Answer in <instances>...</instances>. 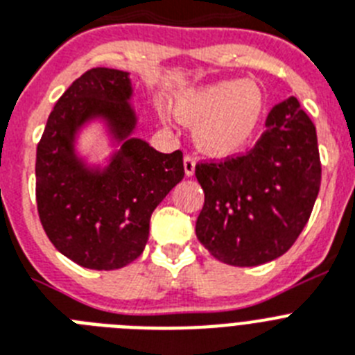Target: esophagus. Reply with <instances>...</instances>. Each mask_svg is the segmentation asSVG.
I'll list each match as a JSON object with an SVG mask.
<instances>
[{
  "label": "esophagus",
  "instance_id": "1",
  "mask_svg": "<svg viewBox=\"0 0 355 355\" xmlns=\"http://www.w3.org/2000/svg\"><path fill=\"white\" fill-rule=\"evenodd\" d=\"M195 159L193 157H184V171H186V177H193L195 175Z\"/></svg>",
  "mask_w": 355,
  "mask_h": 355
}]
</instances>
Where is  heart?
Masks as SVG:
<instances>
[{"mask_svg":"<svg viewBox=\"0 0 355 355\" xmlns=\"http://www.w3.org/2000/svg\"><path fill=\"white\" fill-rule=\"evenodd\" d=\"M173 108L180 121L196 124V146L205 155L222 159L243 150L254 137L265 97L256 83L233 79L182 92Z\"/></svg>","mask_w":355,"mask_h":355,"instance_id":"obj_1","label":"heart"}]
</instances>
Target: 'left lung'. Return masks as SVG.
Instances as JSON below:
<instances>
[{
    "label": "left lung",
    "instance_id": "8db88e82",
    "mask_svg": "<svg viewBox=\"0 0 355 355\" xmlns=\"http://www.w3.org/2000/svg\"><path fill=\"white\" fill-rule=\"evenodd\" d=\"M195 175L205 195L195 227L202 245L234 267L276 260L296 242L320 193L315 126L288 97L270 110L251 151L196 164Z\"/></svg>",
    "mask_w": 355,
    "mask_h": 355
}]
</instances>
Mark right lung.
Returning <instances> with one entry per match:
<instances>
[{"mask_svg": "<svg viewBox=\"0 0 355 355\" xmlns=\"http://www.w3.org/2000/svg\"><path fill=\"white\" fill-rule=\"evenodd\" d=\"M130 73L92 68L53 106L35 155V200L61 254L95 270L121 269L144 251L155 207L184 178L182 151L160 153L137 128ZM101 120L119 150L88 166L75 151L80 128Z\"/></svg>", "mask_w": 355, "mask_h": 355, "instance_id": "right-lung-1", "label": "right lung"}]
</instances>
